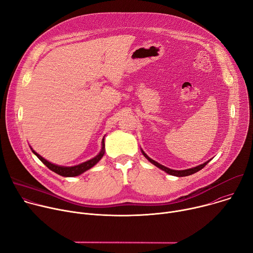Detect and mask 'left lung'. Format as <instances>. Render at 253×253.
Listing matches in <instances>:
<instances>
[{
    "label": "left lung",
    "instance_id": "left-lung-1",
    "mask_svg": "<svg viewBox=\"0 0 253 253\" xmlns=\"http://www.w3.org/2000/svg\"><path fill=\"white\" fill-rule=\"evenodd\" d=\"M142 153H143V155L145 156L152 164H154L155 166H157L158 168H160V169H162L163 171H165L166 173H168V174H170V175H173V176H178V177H183V176H188V175H191V174H194V173H196L197 171H199V170H201L203 167H205V165L210 161H207V162H205V163H203V164H201V165H199V166H196V167H194V168H190V169H186V170H172V169H170V168H167V167H165V166H163V165H161V164H159L158 162H156V161H154V160H152L151 158H149L145 153H144L143 151H142Z\"/></svg>",
    "mask_w": 253,
    "mask_h": 253
}]
</instances>
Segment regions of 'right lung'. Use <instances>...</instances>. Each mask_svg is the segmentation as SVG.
<instances>
[{
    "instance_id": "obj_1",
    "label": "right lung",
    "mask_w": 253,
    "mask_h": 253,
    "mask_svg": "<svg viewBox=\"0 0 253 253\" xmlns=\"http://www.w3.org/2000/svg\"><path fill=\"white\" fill-rule=\"evenodd\" d=\"M104 148H105V143H104V139H103L102 140V150L96 157H94L93 159H90V160H88L84 163H81V164L76 165V166H72V167H64V166L55 165L53 163H50L46 159H44L42 156H40L38 153H36L34 150H32V151L50 170L54 171L55 173H57L61 176H64V177H73V176H78V175L82 174L83 172H85L86 170L92 168L95 164H97L104 155V152H105Z\"/></svg>"
}]
</instances>
